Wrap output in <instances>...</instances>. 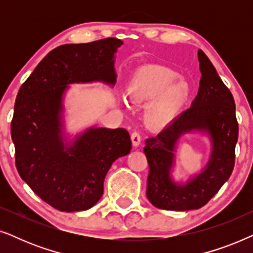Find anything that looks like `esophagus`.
<instances>
[{
  "instance_id": "obj_1",
  "label": "esophagus",
  "mask_w": 253,
  "mask_h": 253,
  "mask_svg": "<svg viewBox=\"0 0 253 253\" xmlns=\"http://www.w3.org/2000/svg\"><path fill=\"white\" fill-rule=\"evenodd\" d=\"M131 141H132V145L134 147H138L140 145L141 141V137L138 132H132L131 133Z\"/></svg>"
}]
</instances>
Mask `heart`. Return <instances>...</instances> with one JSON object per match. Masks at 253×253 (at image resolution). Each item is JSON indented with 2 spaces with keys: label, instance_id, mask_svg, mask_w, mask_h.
Listing matches in <instances>:
<instances>
[{
  "label": "heart",
  "instance_id": "b5f03b06",
  "mask_svg": "<svg viewBox=\"0 0 253 253\" xmlns=\"http://www.w3.org/2000/svg\"><path fill=\"white\" fill-rule=\"evenodd\" d=\"M170 68L147 65L134 72L127 83L126 96L132 103H147L144 119L151 127H162L170 123L188 102L190 85ZM123 106L127 101L122 98Z\"/></svg>",
  "mask_w": 253,
  "mask_h": 253
}]
</instances>
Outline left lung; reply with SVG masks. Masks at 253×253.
Returning <instances> with one entry per match:
<instances>
[{
	"instance_id": "1",
	"label": "left lung",
	"mask_w": 253,
	"mask_h": 253,
	"mask_svg": "<svg viewBox=\"0 0 253 253\" xmlns=\"http://www.w3.org/2000/svg\"><path fill=\"white\" fill-rule=\"evenodd\" d=\"M198 61L202 78L191 107L158 136L146 139L144 147L150 167L146 196L152 205L161 210L200 209L228 181L234 169L238 124L233 94L202 49L198 50ZM192 132L209 137L210 159L198 174L177 182L172 177L175 148L181 136Z\"/></svg>"
}]
</instances>
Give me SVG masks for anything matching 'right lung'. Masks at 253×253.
Returning a JSON list of instances; mask_svg holds the SVG:
<instances>
[{"mask_svg": "<svg viewBox=\"0 0 253 253\" xmlns=\"http://www.w3.org/2000/svg\"><path fill=\"white\" fill-rule=\"evenodd\" d=\"M122 44L107 38L55 48L17 94L11 122L17 170L36 195L61 212L94 206L114 161L131 151L130 134L123 127L89 126L71 139L64 131L69 85H115V54Z\"/></svg>", "mask_w": 253, "mask_h": 253, "instance_id": "add662e5", "label": "right lung"}]
</instances>
